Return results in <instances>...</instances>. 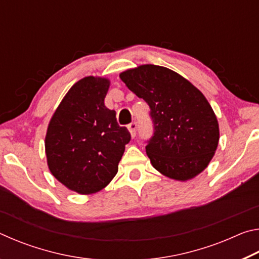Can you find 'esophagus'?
<instances>
[{"label":"esophagus","mask_w":259,"mask_h":259,"mask_svg":"<svg viewBox=\"0 0 259 259\" xmlns=\"http://www.w3.org/2000/svg\"><path fill=\"white\" fill-rule=\"evenodd\" d=\"M128 130H129V133L131 135V137L134 138L135 136H136V130H137V123H136V122H133V123H130L128 125Z\"/></svg>","instance_id":"1"}]
</instances>
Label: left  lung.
I'll return each instance as SVG.
<instances>
[{
    "instance_id": "left-lung-1",
    "label": "left lung",
    "mask_w": 259,
    "mask_h": 259,
    "mask_svg": "<svg viewBox=\"0 0 259 259\" xmlns=\"http://www.w3.org/2000/svg\"><path fill=\"white\" fill-rule=\"evenodd\" d=\"M120 78L151 107L154 136L146 146L153 168L186 182L207 168L219 142L213 109L198 88L171 69L145 64Z\"/></svg>"
}]
</instances>
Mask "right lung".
<instances>
[{"mask_svg": "<svg viewBox=\"0 0 259 259\" xmlns=\"http://www.w3.org/2000/svg\"><path fill=\"white\" fill-rule=\"evenodd\" d=\"M109 78L77 81L56 108L48 124L45 146L48 166L57 181L78 194L106 187L119 170L130 134L105 106Z\"/></svg>", "mask_w": 259, "mask_h": 259, "instance_id": "add662e5", "label": "right lung"}]
</instances>
